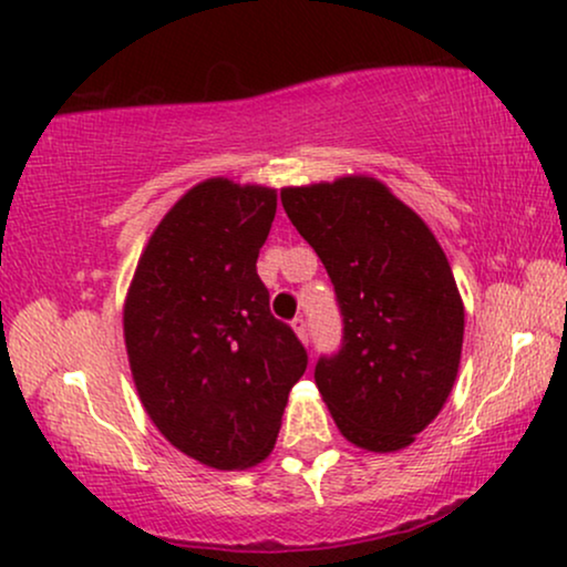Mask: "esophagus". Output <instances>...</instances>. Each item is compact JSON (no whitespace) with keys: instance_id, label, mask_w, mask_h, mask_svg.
Returning <instances> with one entry per match:
<instances>
[{"instance_id":"1","label":"esophagus","mask_w":567,"mask_h":567,"mask_svg":"<svg viewBox=\"0 0 567 567\" xmlns=\"http://www.w3.org/2000/svg\"><path fill=\"white\" fill-rule=\"evenodd\" d=\"M291 328H293V333H297L299 341L307 347V341H310V333H307V320L305 318H293Z\"/></svg>"}]
</instances>
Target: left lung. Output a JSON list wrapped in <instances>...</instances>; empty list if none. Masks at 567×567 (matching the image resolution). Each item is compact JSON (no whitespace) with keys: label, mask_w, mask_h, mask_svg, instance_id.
Here are the masks:
<instances>
[{"label":"left lung","mask_w":567,"mask_h":567,"mask_svg":"<svg viewBox=\"0 0 567 567\" xmlns=\"http://www.w3.org/2000/svg\"><path fill=\"white\" fill-rule=\"evenodd\" d=\"M281 203L336 286L343 347L315 367L351 445L395 453L440 414L463 347V299L422 216L367 174L284 187Z\"/></svg>","instance_id":"8db88e82"}]
</instances>
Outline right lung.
<instances>
[{"mask_svg": "<svg viewBox=\"0 0 567 567\" xmlns=\"http://www.w3.org/2000/svg\"><path fill=\"white\" fill-rule=\"evenodd\" d=\"M278 193L210 176L176 200L140 255L122 326L140 403L161 435L218 472L274 451L307 370L257 276Z\"/></svg>", "mask_w": 567, "mask_h": 567, "instance_id": "obj_1", "label": "right lung"}]
</instances>
